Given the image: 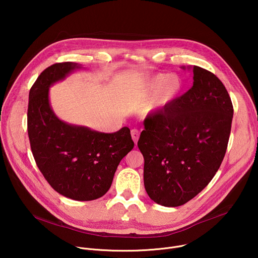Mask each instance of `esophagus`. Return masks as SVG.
Listing matches in <instances>:
<instances>
[{"label":"esophagus","instance_id":"esophagus-1","mask_svg":"<svg viewBox=\"0 0 258 258\" xmlns=\"http://www.w3.org/2000/svg\"><path fill=\"white\" fill-rule=\"evenodd\" d=\"M131 135H132V139H133V141H134V142H135V144L137 145L138 140H139V138H140V132H139L138 130L134 128V130H132V131H131Z\"/></svg>","mask_w":258,"mask_h":258}]
</instances>
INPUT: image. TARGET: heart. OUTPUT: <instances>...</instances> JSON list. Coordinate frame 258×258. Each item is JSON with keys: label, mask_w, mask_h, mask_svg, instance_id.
I'll list each match as a JSON object with an SVG mask.
<instances>
[{"label": "heart", "mask_w": 258, "mask_h": 258, "mask_svg": "<svg viewBox=\"0 0 258 258\" xmlns=\"http://www.w3.org/2000/svg\"><path fill=\"white\" fill-rule=\"evenodd\" d=\"M148 90H154L147 103V111H156L170 103L180 90V82L175 76L158 75L148 84Z\"/></svg>", "instance_id": "b5f03b06"}]
</instances>
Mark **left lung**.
<instances>
[{
  "instance_id": "8db88e82",
  "label": "left lung",
  "mask_w": 258,
  "mask_h": 258,
  "mask_svg": "<svg viewBox=\"0 0 258 258\" xmlns=\"http://www.w3.org/2000/svg\"><path fill=\"white\" fill-rule=\"evenodd\" d=\"M193 87L147 115L138 147L147 194L166 207L183 205L213 178L225 157L234 108L212 72L193 66Z\"/></svg>"
}]
</instances>
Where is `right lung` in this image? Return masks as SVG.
Instances as JSON below:
<instances>
[{"instance_id": "obj_1", "label": "right lung", "mask_w": 258, "mask_h": 258, "mask_svg": "<svg viewBox=\"0 0 258 258\" xmlns=\"http://www.w3.org/2000/svg\"><path fill=\"white\" fill-rule=\"evenodd\" d=\"M79 63H55L46 68L29 91L27 133L36 165L59 194L78 201H91L111 187L120 160L134 148L131 131L124 126L104 134L63 122L49 104V87Z\"/></svg>"}]
</instances>
